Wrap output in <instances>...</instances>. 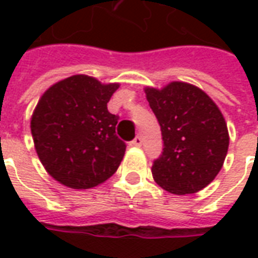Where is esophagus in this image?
<instances>
[{
	"label": "esophagus",
	"mask_w": 258,
	"mask_h": 258,
	"mask_svg": "<svg viewBox=\"0 0 258 258\" xmlns=\"http://www.w3.org/2000/svg\"><path fill=\"white\" fill-rule=\"evenodd\" d=\"M131 145H134V146H141L142 145V138H141L140 135H137L134 138V141L131 142Z\"/></svg>",
	"instance_id": "1"
}]
</instances>
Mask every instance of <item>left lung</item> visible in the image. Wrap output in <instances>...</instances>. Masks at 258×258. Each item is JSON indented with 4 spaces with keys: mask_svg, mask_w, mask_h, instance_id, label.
<instances>
[{
    "mask_svg": "<svg viewBox=\"0 0 258 258\" xmlns=\"http://www.w3.org/2000/svg\"><path fill=\"white\" fill-rule=\"evenodd\" d=\"M160 124L163 152L153 162V179L175 195L195 194L210 184L227 156L229 135L222 113L206 92L173 81L145 88Z\"/></svg>",
    "mask_w": 258,
    "mask_h": 258,
    "instance_id": "left-lung-1",
    "label": "left lung"
}]
</instances>
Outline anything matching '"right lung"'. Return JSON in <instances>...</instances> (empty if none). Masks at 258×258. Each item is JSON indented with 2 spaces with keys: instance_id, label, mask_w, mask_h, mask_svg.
I'll list each match as a JSON object with an SVG mask.
<instances>
[{
  "instance_id": "add662e5",
  "label": "right lung",
  "mask_w": 258,
  "mask_h": 258,
  "mask_svg": "<svg viewBox=\"0 0 258 258\" xmlns=\"http://www.w3.org/2000/svg\"><path fill=\"white\" fill-rule=\"evenodd\" d=\"M118 84H102L76 74L49 87L31 116L37 155L48 174L73 189H88L110 178L125 144L116 135L118 116L107 102Z\"/></svg>"
}]
</instances>
